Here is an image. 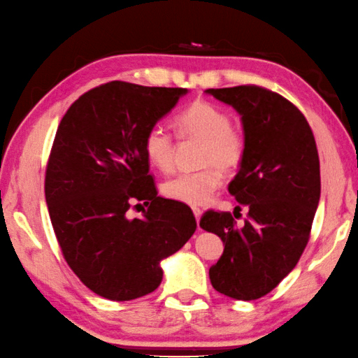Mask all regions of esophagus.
Masks as SVG:
<instances>
[{
  "label": "esophagus",
  "mask_w": 358,
  "mask_h": 358,
  "mask_svg": "<svg viewBox=\"0 0 358 358\" xmlns=\"http://www.w3.org/2000/svg\"><path fill=\"white\" fill-rule=\"evenodd\" d=\"M193 214H195V219H196V224L198 222H200V219H201V209L200 208H193Z\"/></svg>",
  "instance_id": "1"
}]
</instances>
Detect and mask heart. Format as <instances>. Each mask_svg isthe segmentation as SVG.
<instances>
[{"label":"heart","instance_id":"obj_1","mask_svg":"<svg viewBox=\"0 0 358 358\" xmlns=\"http://www.w3.org/2000/svg\"><path fill=\"white\" fill-rule=\"evenodd\" d=\"M179 131L203 143L200 165L203 169L178 173L163 180L162 193L169 200L198 206L206 203L219 189L222 173H233L241 166L245 155V139L231 128L233 122L224 109L208 101H196L176 119ZM144 154L160 171L173 166V138L165 127H150L144 136Z\"/></svg>","mask_w":358,"mask_h":358}]
</instances>
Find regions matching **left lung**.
Returning <instances> with one entry per match:
<instances>
[{
  "label": "left lung",
  "mask_w": 358,
  "mask_h": 358,
  "mask_svg": "<svg viewBox=\"0 0 358 358\" xmlns=\"http://www.w3.org/2000/svg\"><path fill=\"white\" fill-rule=\"evenodd\" d=\"M241 115L245 155L228 192L248 208L241 227L208 210L203 230L225 244L210 284L234 300L271 292L300 260L320 200V165L311 127L289 99L257 85L208 89Z\"/></svg>",
  "instance_id": "left-lung-1"
}]
</instances>
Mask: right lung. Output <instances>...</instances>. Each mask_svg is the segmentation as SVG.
<instances>
[{
  "label": "right lung",
  "instance_id": "add662e5",
  "mask_svg": "<svg viewBox=\"0 0 358 358\" xmlns=\"http://www.w3.org/2000/svg\"><path fill=\"white\" fill-rule=\"evenodd\" d=\"M187 89L108 82L71 104L45 171V201L63 257L96 295L128 301L154 292L160 262L189 241V206L157 195L144 136ZM134 201L139 220L126 210ZM138 206V204H136Z\"/></svg>",
  "mask_w": 358,
  "mask_h": 358
}]
</instances>
